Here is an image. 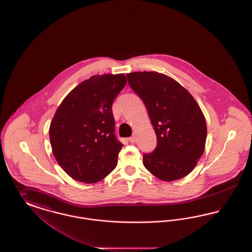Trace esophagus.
<instances>
[{
    "mask_svg": "<svg viewBox=\"0 0 252 252\" xmlns=\"http://www.w3.org/2000/svg\"><path fill=\"white\" fill-rule=\"evenodd\" d=\"M128 141H129L131 144H134V143L136 142V138H135V137H130V138L128 139Z\"/></svg>",
    "mask_w": 252,
    "mask_h": 252,
    "instance_id": "1",
    "label": "esophagus"
}]
</instances>
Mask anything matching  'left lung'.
<instances>
[{
  "label": "left lung",
  "instance_id": "left-lung-1",
  "mask_svg": "<svg viewBox=\"0 0 252 252\" xmlns=\"http://www.w3.org/2000/svg\"><path fill=\"white\" fill-rule=\"evenodd\" d=\"M126 76L156 133V149L143 157L144 167L167 182L186 177L205 149L207 125L201 108L184 87L166 74L135 72Z\"/></svg>",
  "mask_w": 252,
  "mask_h": 252
}]
</instances>
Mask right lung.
<instances>
[{"mask_svg":"<svg viewBox=\"0 0 252 252\" xmlns=\"http://www.w3.org/2000/svg\"><path fill=\"white\" fill-rule=\"evenodd\" d=\"M126 84L124 73L94 75L63 99L49 135L58 163L73 180L95 183L116 167L123 144L114 135L112 104Z\"/></svg>","mask_w":252,"mask_h":252,"instance_id":"right-lung-1","label":"right lung"}]
</instances>
